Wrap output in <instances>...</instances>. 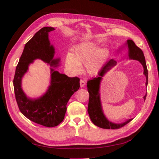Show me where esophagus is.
<instances>
[{"mask_svg": "<svg viewBox=\"0 0 159 159\" xmlns=\"http://www.w3.org/2000/svg\"><path fill=\"white\" fill-rule=\"evenodd\" d=\"M80 87L81 88H83L85 84V82L84 81V80H81L80 81Z\"/></svg>", "mask_w": 159, "mask_h": 159, "instance_id": "esophagus-1", "label": "esophagus"}]
</instances>
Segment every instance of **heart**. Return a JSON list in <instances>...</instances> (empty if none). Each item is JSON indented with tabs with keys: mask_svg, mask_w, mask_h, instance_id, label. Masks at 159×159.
Returning <instances> with one entry per match:
<instances>
[{
	"mask_svg": "<svg viewBox=\"0 0 159 159\" xmlns=\"http://www.w3.org/2000/svg\"><path fill=\"white\" fill-rule=\"evenodd\" d=\"M98 45L93 42H85L76 46L74 54L69 52L66 57V66L74 74L81 73V65L90 75L98 74L102 69L109 56L108 49L103 48L99 50Z\"/></svg>",
	"mask_w": 159,
	"mask_h": 159,
	"instance_id": "obj_1",
	"label": "heart"
}]
</instances>
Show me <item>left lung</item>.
<instances>
[{
	"instance_id": "left-lung-1",
	"label": "left lung",
	"mask_w": 159,
	"mask_h": 159,
	"mask_svg": "<svg viewBox=\"0 0 159 159\" xmlns=\"http://www.w3.org/2000/svg\"><path fill=\"white\" fill-rule=\"evenodd\" d=\"M127 44L129 48V59L138 60L143 65L144 68L143 74L146 76V86L148 84V70L146 65L145 56L143 51L137 47L134 42L131 40H128ZM117 62L115 60L111 59L105 64L102 69L98 73L99 76L89 80L87 82L88 91L89 93V103L88 112L91 121L95 125L102 129H117L125 125L126 124L132 121L133 119H130L127 121L122 123H114L109 121L105 116L103 112L102 103L100 99L99 87L102 77L106 72L111 68L116 65ZM147 94L144 96L143 99L145 100Z\"/></svg>"
}]
</instances>
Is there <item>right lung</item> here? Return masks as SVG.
<instances>
[{
    "mask_svg": "<svg viewBox=\"0 0 159 159\" xmlns=\"http://www.w3.org/2000/svg\"><path fill=\"white\" fill-rule=\"evenodd\" d=\"M55 29L44 27L25 44L16 68L13 80L14 93L20 112L30 121L47 127H53L63 121L66 105L71 96L80 88V78H70L56 71L60 59H54V48L50 44L48 33ZM36 59L51 65V85L47 92L37 99L28 98L21 89V79L28 66Z\"/></svg>",
    "mask_w": 159,
    "mask_h": 159,
    "instance_id": "obj_1",
    "label": "right lung"
}]
</instances>
